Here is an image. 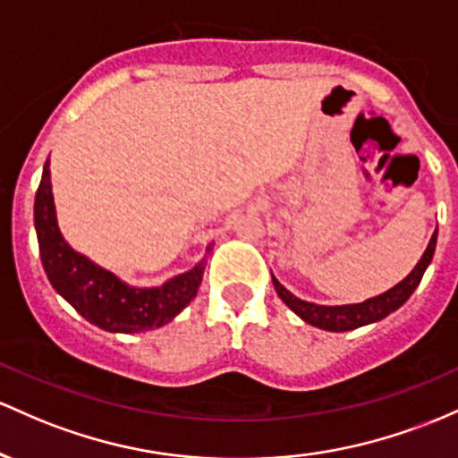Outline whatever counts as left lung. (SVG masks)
Listing matches in <instances>:
<instances>
[{"label": "left lung", "instance_id": "obj_1", "mask_svg": "<svg viewBox=\"0 0 458 458\" xmlns=\"http://www.w3.org/2000/svg\"><path fill=\"white\" fill-rule=\"evenodd\" d=\"M435 246H437V231L430 238L428 246H426L422 259L418 261L413 270L400 281L398 285H394L392 290L383 292V294L368 298L363 302H354V305H337V307H327V305H316V302H307L301 301L292 294L290 290H285L284 285L276 281V276H272V284H275L276 294H279L281 301L290 307L292 311L296 313L301 320H305L307 325L325 328V331H333V333H342V331H352V328L372 325V322L383 320L387 318L389 313L403 307L404 302L409 301V296L413 294L415 287L420 285L422 281L426 268L433 261L435 255Z\"/></svg>", "mask_w": 458, "mask_h": 458}]
</instances>
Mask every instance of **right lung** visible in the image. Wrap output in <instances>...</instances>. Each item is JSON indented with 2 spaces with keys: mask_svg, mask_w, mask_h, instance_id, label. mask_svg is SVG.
<instances>
[{
  "mask_svg": "<svg viewBox=\"0 0 458 458\" xmlns=\"http://www.w3.org/2000/svg\"><path fill=\"white\" fill-rule=\"evenodd\" d=\"M34 227L49 284L80 316L104 331L142 333L168 325L197 296L203 281L205 257L192 270L173 276L160 287H131L71 249L55 218L49 157L36 190Z\"/></svg>",
  "mask_w": 458,
  "mask_h": 458,
  "instance_id": "obj_1",
  "label": "right lung"
}]
</instances>
